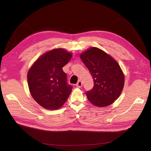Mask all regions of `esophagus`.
Listing matches in <instances>:
<instances>
[{
  "mask_svg": "<svg viewBox=\"0 0 151 151\" xmlns=\"http://www.w3.org/2000/svg\"><path fill=\"white\" fill-rule=\"evenodd\" d=\"M82 86H83V83H82L81 81H79L78 82H77V83L76 84V86L77 87V88H81Z\"/></svg>",
  "mask_w": 151,
  "mask_h": 151,
  "instance_id": "obj_1",
  "label": "esophagus"
}]
</instances>
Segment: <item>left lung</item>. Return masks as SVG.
Masks as SVG:
<instances>
[{
    "mask_svg": "<svg viewBox=\"0 0 151 151\" xmlns=\"http://www.w3.org/2000/svg\"><path fill=\"white\" fill-rule=\"evenodd\" d=\"M80 57L94 80L93 89L86 93L88 100L96 106L110 105L120 96L124 86V74L120 65L96 47L87 50Z\"/></svg>",
    "mask_w": 151,
    "mask_h": 151,
    "instance_id": "obj_1",
    "label": "left lung"
}]
</instances>
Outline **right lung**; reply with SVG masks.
<instances>
[{
  "label": "right lung",
  "mask_w": 151,
  "mask_h": 151,
  "mask_svg": "<svg viewBox=\"0 0 151 151\" xmlns=\"http://www.w3.org/2000/svg\"><path fill=\"white\" fill-rule=\"evenodd\" d=\"M72 54L62 48L44 53L31 66L28 83L32 97L40 106L57 109L63 106L72 91L62 68L70 61Z\"/></svg>",
  "instance_id": "obj_1"
}]
</instances>
